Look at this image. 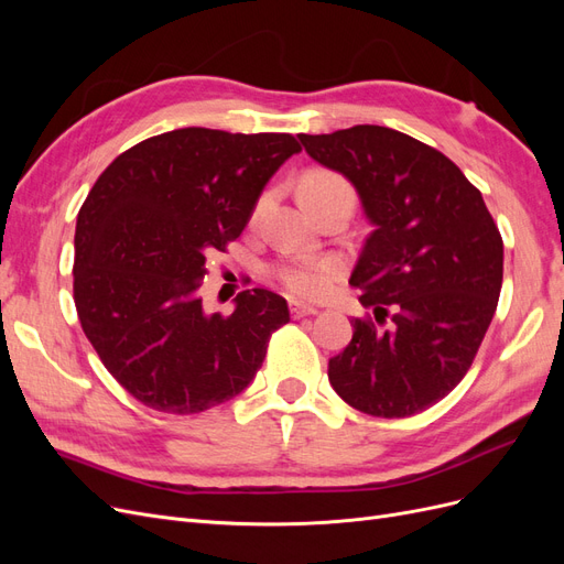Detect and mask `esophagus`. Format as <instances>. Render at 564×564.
<instances>
[{
	"label": "esophagus",
	"instance_id": "esophagus-1",
	"mask_svg": "<svg viewBox=\"0 0 564 564\" xmlns=\"http://www.w3.org/2000/svg\"><path fill=\"white\" fill-rule=\"evenodd\" d=\"M289 313H292V317H311V315H317V308L299 301H289Z\"/></svg>",
	"mask_w": 564,
	"mask_h": 564
}]
</instances>
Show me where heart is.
<instances>
[{"label":"heart","instance_id":"heart-1","mask_svg":"<svg viewBox=\"0 0 564 564\" xmlns=\"http://www.w3.org/2000/svg\"><path fill=\"white\" fill-rule=\"evenodd\" d=\"M336 195L352 197V187L344 176L329 172V169H313V172L305 174L301 181V199L305 207ZM270 199H272V191H265L259 199H256L251 220H259L263 216ZM336 270H338V263L334 259H313V261H284L275 265L272 272H275L278 282L292 296L317 299L329 289Z\"/></svg>","mask_w":564,"mask_h":564}]
</instances>
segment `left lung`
I'll list each match as a JSON object with an SVG mask.
<instances>
[{
  "instance_id": "8db88e82",
  "label": "left lung",
  "mask_w": 564,
  "mask_h": 564,
  "mask_svg": "<svg viewBox=\"0 0 564 564\" xmlns=\"http://www.w3.org/2000/svg\"><path fill=\"white\" fill-rule=\"evenodd\" d=\"M299 139L355 185L373 226L350 275L371 315L352 319L329 383L357 412L414 416L475 360L501 294V232L464 172L412 135L357 124Z\"/></svg>"
}]
</instances>
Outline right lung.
Returning <instances> with one entry per match:
<instances>
[{
  "mask_svg": "<svg viewBox=\"0 0 564 564\" xmlns=\"http://www.w3.org/2000/svg\"><path fill=\"white\" fill-rule=\"evenodd\" d=\"M292 133L187 127L122 152L77 214L73 292L100 362L150 409L199 414L232 400L261 369L286 301L247 289L230 315L199 296L207 256L242 235Z\"/></svg>",
  "mask_w": 564,
  "mask_h": 564,
  "instance_id": "obj_1",
  "label": "right lung"
}]
</instances>
